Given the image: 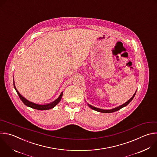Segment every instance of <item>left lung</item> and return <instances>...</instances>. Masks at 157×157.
<instances>
[{"label": "left lung", "mask_w": 157, "mask_h": 157, "mask_svg": "<svg viewBox=\"0 0 157 157\" xmlns=\"http://www.w3.org/2000/svg\"><path fill=\"white\" fill-rule=\"evenodd\" d=\"M136 92H137V90L135 92V93L134 94V95H132V97L129 100H128L126 102H125L124 103L122 104V105H120V106H118V107H116V108H114V109H110V110H104V109H99V108H97V107H94V106H92V105H90L89 103H87V105H88V106H89L90 109H92V110H95V111H97V112H101V113H113V112H117V111H118V110H120L121 109H122V108H123V107H124L127 106V105H128V104H129V103L132 101V100L133 99V98L134 97V96H135V95H136Z\"/></svg>", "instance_id": "8db88e82"}]
</instances>
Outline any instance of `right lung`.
Here are the masks:
<instances>
[{"instance_id": "1", "label": "right lung", "mask_w": 157, "mask_h": 157, "mask_svg": "<svg viewBox=\"0 0 157 157\" xmlns=\"http://www.w3.org/2000/svg\"><path fill=\"white\" fill-rule=\"evenodd\" d=\"M13 86H14V88L16 90V92H17L19 97L20 98V99L21 100V101L24 103V104L25 105H26L27 107L36 109V110H50L53 109L54 107H56L57 104L59 103V101L61 100L62 95H63V92H62V93L60 94V95H59V97L54 101H53L52 102L47 103V104H38L36 103H34L28 100H27L26 98H25L23 95H21L20 92L18 91V90L17 89L16 87H15V82H14V77H13Z\"/></svg>"}]
</instances>
